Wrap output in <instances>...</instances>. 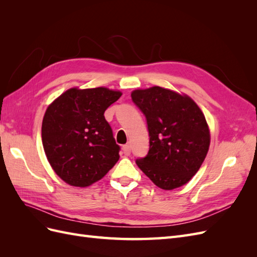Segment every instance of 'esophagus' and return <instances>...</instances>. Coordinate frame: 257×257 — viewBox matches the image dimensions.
<instances>
[{
  "instance_id": "34e87169",
  "label": "esophagus",
  "mask_w": 257,
  "mask_h": 257,
  "mask_svg": "<svg viewBox=\"0 0 257 257\" xmlns=\"http://www.w3.org/2000/svg\"><path fill=\"white\" fill-rule=\"evenodd\" d=\"M122 152L124 155H130L131 153V146L130 145H124L122 147Z\"/></svg>"
}]
</instances>
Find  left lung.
I'll return each mask as SVG.
<instances>
[{
  "instance_id": "left-lung-1",
  "label": "left lung",
  "mask_w": 257,
  "mask_h": 257,
  "mask_svg": "<svg viewBox=\"0 0 257 257\" xmlns=\"http://www.w3.org/2000/svg\"><path fill=\"white\" fill-rule=\"evenodd\" d=\"M149 131V151L136 164L163 190L188 183L206 158L210 132L200 108L188 95L152 87L132 92Z\"/></svg>"
}]
</instances>
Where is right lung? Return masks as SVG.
Wrapping results in <instances>:
<instances>
[{
	"label": "right lung",
	"instance_id": "right-lung-1",
	"mask_svg": "<svg viewBox=\"0 0 257 257\" xmlns=\"http://www.w3.org/2000/svg\"><path fill=\"white\" fill-rule=\"evenodd\" d=\"M122 95L107 88H72L48 106L42 125L44 150L51 167L73 186L100 180L118 162L120 147L104 112Z\"/></svg>",
	"mask_w": 257,
	"mask_h": 257
}]
</instances>
